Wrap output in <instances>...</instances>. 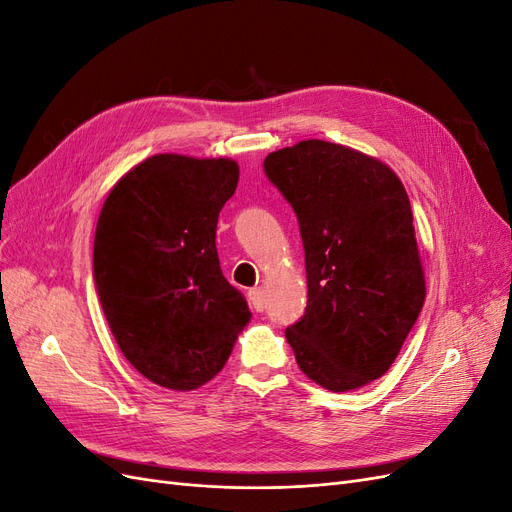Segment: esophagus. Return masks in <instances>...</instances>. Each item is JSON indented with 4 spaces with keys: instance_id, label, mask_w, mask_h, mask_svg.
Segmentation results:
<instances>
[{
    "instance_id": "1",
    "label": "esophagus",
    "mask_w": 512,
    "mask_h": 512,
    "mask_svg": "<svg viewBox=\"0 0 512 512\" xmlns=\"http://www.w3.org/2000/svg\"><path fill=\"white\" fill-rule=\"evenodd\" d=\"M247 297H250V303L256 312H262V309H265V294H262L260 288H252L250 292H247Z\"/></svg>"
}]
</instances>
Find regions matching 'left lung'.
<instances>
[{
  "instance_id": "left-lung-1",
  "label": "left lung",
  "mask_w": 512,
  "mask_h": 512,
  "mask_svg": "<svg viewBox=\"0 0 512 512\" xmlns=\"http://www.w3.org/2000/svg\"><path fill=\"white\" fill-rule=\"evenodd\" d=\"M262 166L297 213L305 250L307 307L286 329L294 359L335 393L378 380L425 303L406 188L386 164L316 138Z\"/></svg>"
}]
</instances>
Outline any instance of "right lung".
Returning <instances> with one entry per match:
<instances>
[{"mask_svg":"<svg viewBox=\"0 0 512 512\" xmlns=\"http://www.w3.org/2000/svg\"><path fill=\"white\" fill-rule=\"evenodd\" d=\"M237 162L160 153L108 194L94 241L98 299L132 367L192 391L226 365L252 314L222 273L215 230Z\"/></svg>","mask_w":512,"mask_h":512,"instance_id":"obj_1","label":"right lung"}]
</instances>
